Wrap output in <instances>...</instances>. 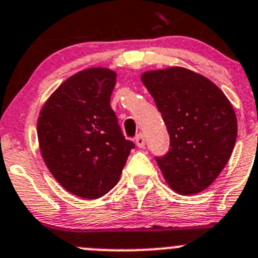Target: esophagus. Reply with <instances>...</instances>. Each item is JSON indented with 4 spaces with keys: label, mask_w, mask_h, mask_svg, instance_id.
<instances>
[{
    "label": "esophagus",
    "mask_w": 258,
    "mask_h": 258,
    "mask_svg": "<svg viewBox=\"0 0 258 258\" xmlns=\"http://www.w3.org/2000/svg\"><path fill=\"white\" fill-rule=\"evenodd\" d=\"M135 141H136V145L139 148H144L145 146V137H144L143 134H139L136 137H135Z\"/></svg>",
    "instance_id": "esophagus-1"
}]
</instances>
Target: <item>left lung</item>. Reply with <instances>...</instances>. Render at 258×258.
I'll return each instance as SVG.
<instances>
[{"label": "left lung", "instance_id": "1", "mask_svg": "<svg viewBox=\"0 0 258 258\" xmlns=\"http://www.w3.org/2000/svg\"><path fill=\"white\" fill-rule=\"evenodd\" d=\"M162 113L169 151L155 158L164 179L179 195L208 188L227 165L237 140V117L223 91L184 67L141 75Z\"/></svg>", "mask_w": 258, "mask_h": 258}]
</instances>
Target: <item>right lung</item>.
Listing matches in <instances>:
<instances>
[{"mask_svg":"<svg viewBox=\"0 0 258 258\" xmlns=\"http://www.w3.org/2000/svg\"><path fill=\"white\" fill-rule=\"evenodd\" d=\"M117 74L86 69L61 84L38 117V141L45 165L72 195L94 200L118 183L132 141L110 108Z\"/></svg>","mask_w":258,"mask_h":258,"instance_id":"add662e5","label":"right lung"}]
</instances>
